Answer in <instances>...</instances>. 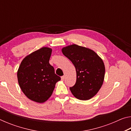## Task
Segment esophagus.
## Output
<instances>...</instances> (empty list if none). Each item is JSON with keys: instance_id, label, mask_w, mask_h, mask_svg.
<instances>
[{"instance_id": "esophagus-1", "label": "esophagus", "mask_w": 131, "mask_h": 131, "mask_svg": "<svg viewBox=\"0 0 131 131\" xmlns=\"http://www.w3.org/2000/svg\"><path fill=\"white\" fill-rule=\"evenodd\" d=\"M64 79H65V76H62V77H61V80L63 81V80H64Z\"/></svg>"}]
</instances>
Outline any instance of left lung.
<instances>
[{
    "mask_svg": "<svg viewBox=\"0 0 131 131\" xmlns=\"http://www.w3.org/2000/svg\"><path fill=\"white\" fill-rule=\"evenodd\" d=\"M76 70L74 85L70 87L72 94L80 100H88L100 90L105 77V68L100 57L94 51L76 44L62 49Z\"/></svg>",
    "mask_w": 131,
    "mask_h": 131,
    "instance_id": "1",
    "label": "left lung"
}]
</instances>
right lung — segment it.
Listing matches in <instances>:
<instances>
[{
    "label": "right lung",
    "instance_id": "obj_1",
    "mask_svg": "<svg viewBox=\"0 0 131 131\" xmlns=\"http://www.w3.org/2000/svg\"><path fill=\"white\" fill-rule=\"evenodd\" d=\"M52 49L43 47L26 56L21 62L17 78L21 90L27 97L43 103L51 96L55 84L61 77L49 63Z\"/></svg>",
    "mask_w": 131,
    "mask_h": 131
}]
</instances>
